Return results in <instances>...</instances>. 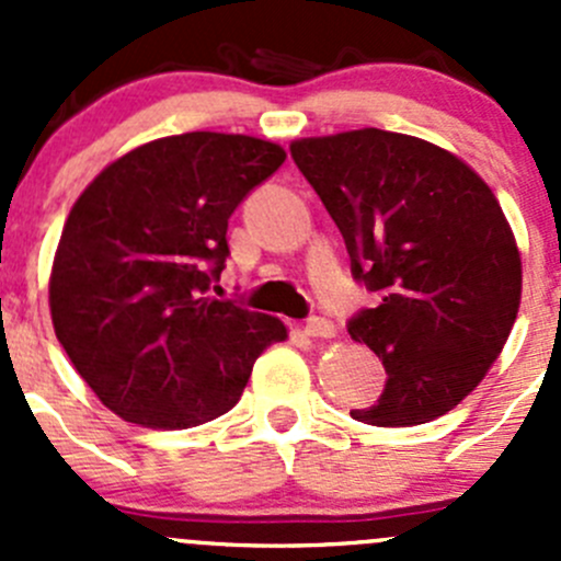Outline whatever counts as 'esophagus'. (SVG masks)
<instances>
[{
  "instance_id": "34e87169",
  "label": "esophagus",
  "mask_w": 561,
  "mask_h": 561,
  "mask_svg": "<svg viewBox=\"0 0 561 561\" xmlns=\"http://www.w3.org/2000/svg\"><path fill=\"white\" fill-rule=\"evenodd\" d=\"M304 333L312 339H331L333 333H336V328H333L331 320H325V317H309L307 325H304Z\"/></svg>"
}]
</instances>
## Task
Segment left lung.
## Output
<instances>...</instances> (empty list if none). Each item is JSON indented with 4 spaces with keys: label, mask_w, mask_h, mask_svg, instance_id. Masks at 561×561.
<instances>
[{
    "label": "left lung",
    "mask_w": 561,
    "mask_h": 561,
    "mask_svg": "<svg viewBox=\"0 0 561 561\" xmlns=\"http://www.w3.org/2000/svg\"><path fill=\"white\" fill-rule=\"evenodd\" d=\"M298 171L342 233L375 309L347 320L386 366V388L350 415L417 426L454 410L505 347L522 304V257L483 179L454 154L386 129L304 138Z\"/></svg>",
    "instance_id": "left-lung-1"
}]
</instances>
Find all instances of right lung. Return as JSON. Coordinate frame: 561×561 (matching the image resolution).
Here are the masks:
<instances>
[{"label":"right lung","instance_id":"obj_1","mask_svg":"<svg viewBox=\"0 0 561 561\" xmlns=\"http://www.w3.org/2000/svg\"><path fill=\"white\" fill-rule=\"evenodd\" d=\"M285 151L249 135L186 133L107 165L67 217L50 271L56 339L107 410L146 428L225 415L276 317L219 301L228 219Z\"/></svg>","mask_w":561,"mask_h":561}]
</instances>
